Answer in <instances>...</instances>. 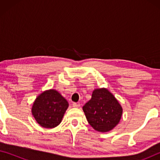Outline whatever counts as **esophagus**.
<instances>
[{
  "label": "esophagus",
  "instance_id": "obj_1",
  "mask_svg": "<svg viewBox=\"0 0 160 160\" xmlns=\"http://www.w3.org/2000/svg\"><path fill=\"white\" fill-rule=\"evenodd\" d=\"M72 106L74 107V108H78V107L80 106V104L77 103V102H73V103L72 104Z\"/></svg>",
  "mask_w": 160,
  "mask_h": 160
}]
</instances>
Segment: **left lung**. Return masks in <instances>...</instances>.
I'll return each mask as SVG.
<instances>
[{
    "mask_svg": "<svg viewBox=\"0 0 160 160\" xmlns=\"http://www.w3.org/2000/svg\"><path fill=\"white\" fill-rule=\"evenodd\" d=\"M83 111L89 124L95 130L102 132L115 128L122 114L119 102L105 88L93 91L91 100L83 106Z\"/></svg>",
    "mask_w": 160,
    "mask_h": 160,
    "instance_id": "1",
    "label": "left lung"
}]
</instances>
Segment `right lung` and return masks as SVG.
Instances as JSON below:
<instances>
[{
  "label": "right lung",
  "instance_id": "add662e5",
  "mask_svg": "<svg viewBox=\"0 0 160 160\" xmlns=\"http://www.w3.org/2000/svg\"><path fill=\"white\" fill-rule=\"evenodd\" d=\"M68 107L67 100L58 91L50 89L37 97L32 113L41 127L53 128L60 124Z\"/></svg>",
  "mask_w": 160,
  "mask_h": 160
}]
</instances>
